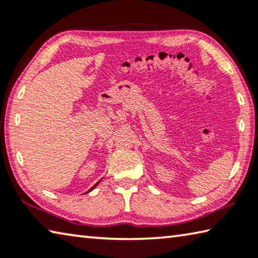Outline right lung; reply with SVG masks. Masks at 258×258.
Instances as JSON below:
<instances>
[{
    "label": "right lung",
    "mask_w": 258,
    "mask_h": 258,
    "mask_svg": "<svg viewBox=\"0 0 258 258\" xmlns=\"http://www.w3.org/2000/svg\"><path fill=\"white\" fill-rule=\"evenodd\" d=\"M98 183H99V182H98ZM98 183H95V184H94V185H93V186H92V187H91V189H90V190H89V191H87V192H90V191H92V190H93V189H94V187H95V186H97V185H98ZM87 192H86V194H87Z\"/></svg>",
    "instance_id": "obj_1"
}]
</instances>
